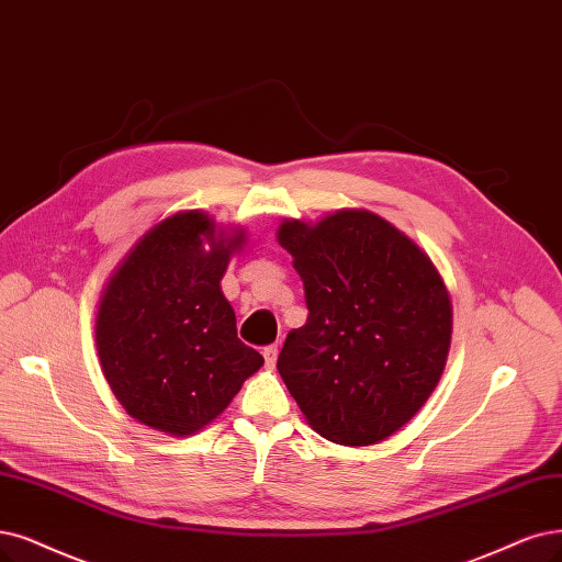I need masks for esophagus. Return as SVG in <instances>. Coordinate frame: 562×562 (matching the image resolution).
Instances as JSON below:
<instances>
[{
    "mask_svg": "<svg viewBox=\"0 0 562 562\" xmlns=\"http://www.w3.org/2000/svg\"><path fill=\"white\" fill-rule=\"evenodd\" d=\"M263 361H266V368H276V361H278V345L263 347Z\"/></svg>",
    "mask_w": 562,
    "mask_h": 562,
    "instance_id": "34e87169",
    "label": "esophagus"
}]
</instances>
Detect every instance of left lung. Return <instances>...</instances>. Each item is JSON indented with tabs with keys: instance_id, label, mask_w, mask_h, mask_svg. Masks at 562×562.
<instances>
[{
	"instance_id": "8db88e82",
	"label": "left lung",
	"mask_w": 562,
	"mask_h": 562,
	"mask_svg": "<svg viewBox=\"0 0 562 562\" xmlns=\"http://www.w3.org/2000/svg\"><path fill=\"white\" fill-rule=\"evenodd\" d=\"M278 240L307 305L278 357L289 393L330 442L386 440L422 409L447 363L451 303L438 268L368 211L284 222Z\"/></svg>"
}]
</instances>
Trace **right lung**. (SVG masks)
<instances>
[{
  "label": "right lung",
  "instance_id": "obj_1",
  "mask_svg": "<svg viewBox=\"0 0 562 562\" xmlns=\"http://www.w3.org/2000/svg\"><path fill=\"white\" fill-rule=\"evenodd\" d=\"M240 245V232L217 238L211 217L180 213L150 228L103 289L99 361L115 398L140 424L192 435L263 366L240 342L220 286Z\"/></svg>",
  "mask_w": 562,
  "mask_h": 562
}]
</instances>
